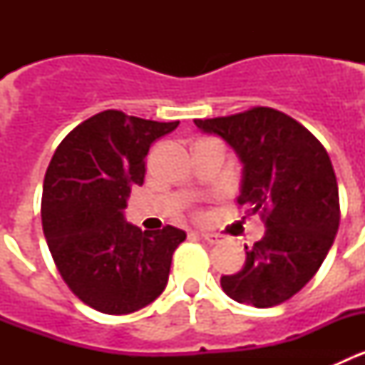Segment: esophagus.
Wrapping results in <instances>:
<instances>
[{
  "label": "esophagus",
  "instance_id": "esophagus-1",
  "mask_svg": "<svg viewBox=\"0 0 365 365\" xmlns=\"http://www.w3.org/2000/svg\"><path fill=\"white\" fill-rule=\"evenodd\" d=\"M199 237H201L202 241H206V243H210V245H217L221 243L222 240V235L219 234H212V232H199Z\"/></svg>",
  "mask_w": 365,
  "mask_h": 365
}]
</instances>
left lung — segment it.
Listing matches in <instances>:
<instances>
[{"label": "left lung", "instance_id": "obj_1", "mask_svg": "<svg viewBox=\"0 0 365 365\" xmlns=\"http://www.w3.org/2000/svg\"><path fill=\"white\" fill-rule=\"evenodd\" d=\"M195 125L222 137L240 155L237 205L247 206L245 214L259 212L267 227L263 240L247 250L243 269L222 276V291L259 309L291 299L318 272L340 225L336 175L327 151L305 125L272 108L195 118Z\"/></svg>", "mask_w": 365, "mask_h": 365}]
</instances>
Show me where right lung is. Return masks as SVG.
Segmentation results:
<instances>
[{"label": "right lung", "mask_w": 365, "mask_h": 365, "mask_svg": "<svg viewBox=\"0 0 365 365\" xmlns=\"http://www.w3.org/2000/svg\"><path fill=\"white\" fill-rule=\"evenodd\" d=\"M179 125L117 109L78 124L54 151L43 180L41 225L54 265L74 296L104 314L157 299L186 234L143 232L124 221L131 186H143L151 144Z\"/></svg>", "instance_id": "right-lung-1"}]
</instances>
